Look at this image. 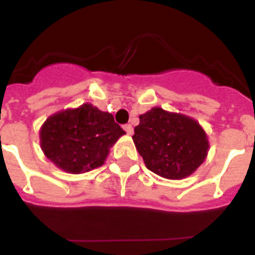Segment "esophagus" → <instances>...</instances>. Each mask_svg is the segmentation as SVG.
<instances>
[{"mask_svg":"<svg viewBox=\"0 0 255 255\" xmlns=\"http://www.w3.org/2000/svg\"><path fill=\"white\" fill-rule=\"evenodd\" d=\"M124 131L127 132L128 135H132V133H133V128H132L131 124H126V126H124Z\"/></svg>","mask_w":255,"mask_h":255,"instance_id":"1","label":"esophagus"}]
</instances>
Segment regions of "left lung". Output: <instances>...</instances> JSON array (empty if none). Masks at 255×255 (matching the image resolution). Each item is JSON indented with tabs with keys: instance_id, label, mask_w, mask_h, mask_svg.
<instances>
[{
	"instance_id": "8db88e82",
	"label": "left lung",
	"mask_w": 255,
	"mask_h": 255,
	"mask_svg": "<svg viewBox=\"0 0 255 255\" xmlns=\"http://www.w3.org/2000/svg\"><path fill=\"white\" fill-rule=\"evenodd\" d=\"M132 136L145 167L168 180L193 173L209 151L206 132L190 116L153 107L139 116Z\"/></svg>"
}]
</instances>
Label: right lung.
Segmentation results:
<instances>
[{
	"instance_id": "1",
	"label": "right lung",
	"mask_w": 255,
	"mask_h": 255,
	"mask_svg": "<svg viewBox=\"0 0 255 255\" xmlns=\"http://www.w3.org/2000/svg\"><path fill=\"white\" fill-rule=\"evenodd\" d=\"M124 133L110 112L85 103L49 116L39 129V143L55 167L79 174L103 165Z\"/></svg>"
}]
</instances>
